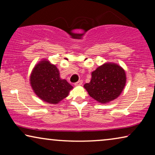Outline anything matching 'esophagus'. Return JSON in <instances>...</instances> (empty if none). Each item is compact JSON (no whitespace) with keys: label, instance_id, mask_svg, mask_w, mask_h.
Masks as SVG:
<instances>
[{"label":"esophagus","instance_id":"obj_1","mask_svg":"<svg viewBox=\"0 0 155 155\" xmlns=\"http://www.w3.org/2000/svg\"><path fill=\"white\" fill-rule=\"evenodd\" d=\"M82 80H79L78 82H75V86H80V85H82Z\"/></svg>","mask_w":155,"mask_h":155}]
</instances>
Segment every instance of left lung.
Segmentation results:
<instances>
[{"label":"left lung","instance_id":"8db88e82","mask_svg":"<svg viewBox=\"0 0 155 155\" xmlns=\"http://www.w3.org/2000/svg\"><path fill=\"white\" fill-rule=\"evenodd\" d=\"M126 83L124 69L117 63H104L92 73V78L84 87L90 96L101 104L118 98Z\"/></svg>","mask_w":155,"mask_h":155}]
</instances>
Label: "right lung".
Returning a JSON list of instances; mask_svg holds the SVG:
<instances>
[{
  "label": "right lung",
  "instance_id": "right-lung-1",
  "mask_svg": "<svg viewBox=\"0 0 155 155\" xmlns=\"http://www.w3.org/2000/svg\"><path fill=\"white\" fill-rule=\"evenodd\" d=\"M29 82L36 95L51 104H58L68 96L70 91L73 89L66 80L61 78L56 65L44 58L35 65Z\"/></svg>",
  "mask_w": 155,
  "mask_h": 155
}]
</instances>
